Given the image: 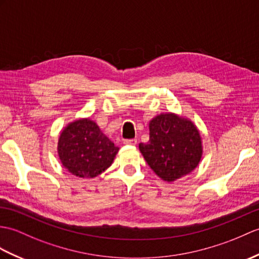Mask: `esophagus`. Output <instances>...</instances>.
<instances>
[{"label": "esophagus", "mask_w": 259, "mask_h": 259, "mask_svg": "<svg viewBox=\"0 0 259 259\" xmlns=\"http://www.w3.org/2000/svg\"><path fill=\"white\" fill-rule=\"evenodd\" d=\"M137 139H128V140H123V143L127 144V146H136L137 144Z\"/></svg>", "instance_id": "1"}]
</instances>
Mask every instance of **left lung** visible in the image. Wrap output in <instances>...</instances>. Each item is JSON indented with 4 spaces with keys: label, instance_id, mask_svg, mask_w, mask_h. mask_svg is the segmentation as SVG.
I'll return each instance as SVG.
<instances>
[{
    "label": "left lung",
    "instance_id": "left-lung-1",
    "mask_svg": "<svg viewBox=\"0 0 259 259\" xmlns=\"http://www.w3.org/2000/svg\"><path fill=\"white\" fill-rule=\"evenodd\" d=\"M149 142L139 150L149 166L163 181L171 183L195 170L203 154L200 130L191 119L162 112L150 120Z\"/></svg>",
    "mask_w": 259,
    "mask_h": 259
}]
</instances>
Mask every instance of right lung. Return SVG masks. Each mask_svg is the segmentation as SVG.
I'll use <instances>...</instances> for the list:
<instances>
[{"label":"right lung","instance_id":"obj_1","mask_svg":"<svg viewBox=\"0 0 259 259\" xmlns=\"http://www.w3.org/2000/svg\"><path fill=\"white\" fill-rule=\"evenodd\" d=\"M119 151L90 118H79L61 131L57 153L63 166L78 178H96L109 167Z\"/></svg>","mask_w":259,"mask_h":259}]
</instances>
